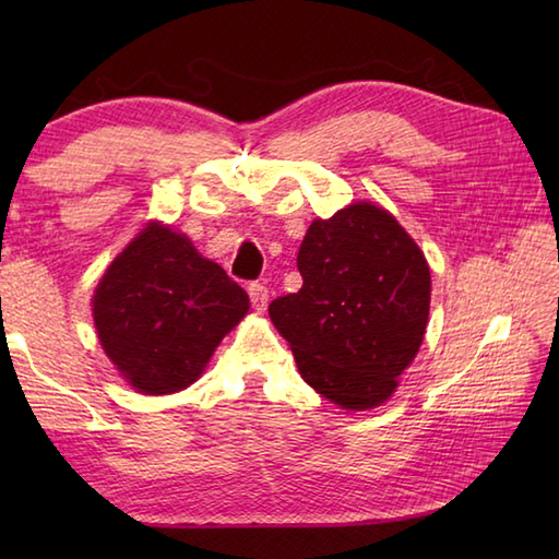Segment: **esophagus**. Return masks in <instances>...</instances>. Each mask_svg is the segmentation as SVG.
I'll return each mask as SVG.
<instances>
[{"label":"esophagus","instance_id":"1","mask_svg":"<svg viewBox=\"0 0 559 559\" xmlns=\"http://www.w3.org/2000/svg\"><path fill=\"white\" fill-rule=\"evenodd\" d=\"M247 290H249V300H252L254 310L264 312L266 305H269V288L264 286V283H249Z\"/></svg>","mask_w":559,"mask_h":559}]
</instances>
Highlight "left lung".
<instances>
[{
	"mask_svg": "<svg viewBox=\"0 0 559 559\" xmlns=\"http://www.w3.org/2000/svg\"><path fill=\"white\" fill-rule=\"evenodd\" d=\"M302 288L269 305L302 379L348 411L384 403L413 362L430 314V266L382 206L317 218L298 252Z\"/></svg>",
	"mask_w": 559,
	"mask_h": 559,
	"instance_id": "8db88e82",
	"label": "left lung"
}]
</instances>
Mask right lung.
I'll return each mask as SVG.
<instances>
[{
	"label": "right lung",
	"instance_id": "1",
	"mask_svg": "<svg viewBox=\"0 0 559 559\" xmlns=\"http://www.w3.org/2000/svg\"><path fill=\"white\" fill-rule=\"evenodd\" d=\"M249 310L247 293L187 235L148 223L103 273L93 322L105 355L141 394L197 382L223 336Z\"/></svg>",
	"mask_w": 559,
	"mask_h": 559
}]
</instances>
